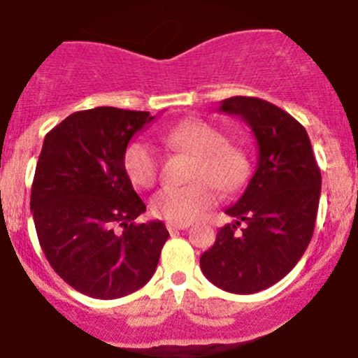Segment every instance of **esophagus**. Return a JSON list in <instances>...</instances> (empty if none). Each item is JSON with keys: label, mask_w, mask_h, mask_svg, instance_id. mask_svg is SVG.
Masks as SVG:
<instances>
[{"label": "esophagus", "mask_w": 358, "mask_h": 358, "mask_svg": "<svg viewBox=\"0 0 358 358\" xmlns=\"http://www.w3.org/2000/svg\"><path fill=\"white\" fill-rule=\"evenodd\" d=\"M189 225V222H166V227H168L169 232L182 231V229H187Z\"/></svg>", "instance_id": "esophagus-1"}]
</instances>
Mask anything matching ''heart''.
Listing matches in <instances>:
<instances>
[{"instance_id": "b5f03b06", "label": "heart", "mask_w": 358, "mask_h": 358, "mask_svg": "<svg viewBox=\"0 0 358 358\" xmlns=\"http://www.w3.org/2000/svg\"><path fill=\"white\" fill-rule=\"evenodd\" d=\"M169 148L194 155L187 185H168L152 197V211L169 222H190L215 206L220 192L241 189L250 173V159L243 147L227 143V136L204 120H185L162 134ZM124 168L138 187L154 185L159 178V154L152 143L134 140L124 152Z\"/></svg>"}]
</instances>
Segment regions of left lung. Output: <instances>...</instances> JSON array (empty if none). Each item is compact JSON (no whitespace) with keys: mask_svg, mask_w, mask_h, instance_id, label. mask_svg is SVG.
<instances>
[{"mask_svg":"<svg viewBox=\"0 0 358 358\" xmlns=\"http://www.w3.org/2000/svg\"><path fill=\"white\" fill-rule=\"evenodd\" d=\"M253 131L259 161L238 203L225 210L232 224L201 255V271L218 289L255 294L289 275L315 231L322 175L306 129L285 110L248 96L220 101Z\"/></svg>","mask_w":358,"mask_h":358,"instance_id":"obj_1","label":"left lung"}]
</instances>
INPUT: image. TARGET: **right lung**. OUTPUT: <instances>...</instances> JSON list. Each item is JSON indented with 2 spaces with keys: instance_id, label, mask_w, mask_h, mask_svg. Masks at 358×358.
Wrapping results in <instances>:
<instances>
[{
  "instance_id": "obj_1",
  "label": "right lung",
  "mask_w": 358,
  "mask_h": 358,
  "mask_svg": "<svg viewBox=\"0 0 358 358\" xmlns=\"http://www.w3.org/2000/svg\"><path fill=\"white\" fill-rule=\"evenodd\" d=\"M155 117L113 106L71 113L45 136L31 187L41 250L68 285L119 299L145 285L169 232L134 224L147 206L133 189L124 152Z\"/></svg>"
}]
</instances>
